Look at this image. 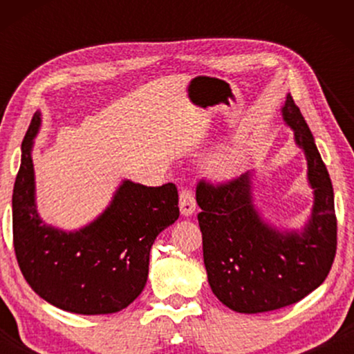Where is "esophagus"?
I'll list each match as a JSON object with an SVG mask.
<instances>
[{
  "label": "esophagus",
  "mask_w": 354,
  "mask_h": 354,
  "mask_svg": "<svg viewBox=\"0 0 354 354\" xmlns=\"http://www.w3.org/2000/svg\"><path fill=\"white\" fill-rule=\"evenodd\" d=\"M178 207H180V214L182 216H192L196 209V201L195 196L190 190H183L180 192V196H178Z\"/></svg>",
  "instance_id": "1"
}]
</instances>
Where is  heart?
<instances>
[{"label":"heart","mask_w":354,"mask_h":354,"mask_svg":"<svg viewBox=\"0 0 354 354\" xmlns=\"http://www.w3.org/2000/svg\"><path fill=\"white\" fill-rule=\"evenodd\" d=\"M245 153L236 147H225L217 151L207 164V172L217 182H230L243 171Z\"/></svg>","instance_id":"b5f03b06"}]
</instances>
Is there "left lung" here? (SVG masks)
Returning a JSON list of instances; mask_svg holds the SVG:
<instances>
[{
	"instance_id": "left-lung-1",
	"label": "left lung",
	"mask_w": 354,
	"mask_h": 354,
	"mask_svg": "<svg viewBox=\"0 0 354 354\" xmlns=\"http://www.w3.org/2000/svg\"><path fill=\"white\" fill-rule=\"evenodd\" d=\"M283 124L306 158L313 206L301 227L275 225L254 196V171L221 187L201 182L196 203L207 282L236 313L274 311L303 299L326 280L337 250L333 188L306 120L287 95Z\"/></svg>"
}]
</instances>
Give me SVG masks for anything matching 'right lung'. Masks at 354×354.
I'll return each mask as SVG.
<instances>
[{
  "instance_id": "obj_1",
  "label": "right lung",
  "mask_w": 354,
  "mask_h": 354,
  "mask_svg": "<svg viewBox=\"0 0 354 354\" xmlns=\"http://www.w3.org/2000/svg\"><path fill=\"white\" fill-rule=\"evenodd\" d=\"M37 111L22 142L12 192L14 250L33 292L64 311L95 316L127 308L143 292L156 236L178 219L174 183L147 187L124 178L109 205L74 230L46 224L37 206L33 145Z\"/></svg>"
}]
</instances>
